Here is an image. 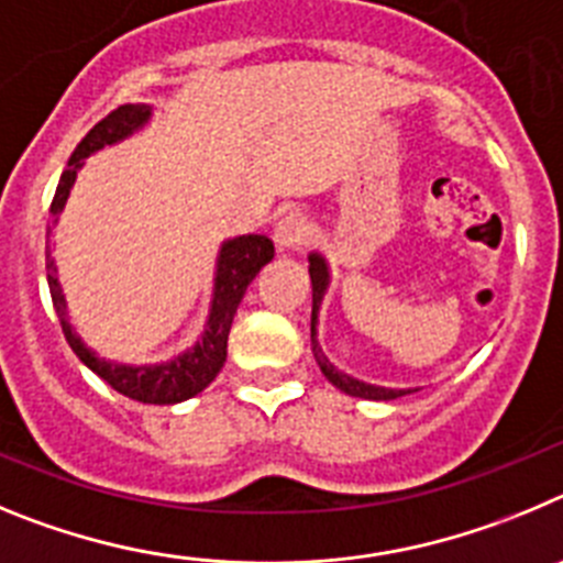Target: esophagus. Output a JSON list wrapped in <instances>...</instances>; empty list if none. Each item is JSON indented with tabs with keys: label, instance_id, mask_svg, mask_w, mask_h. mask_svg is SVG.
<instances>
[{
	"label": "esophagus",
	"instance_id": "obj_1",
	"mask_svg": "<svg viewBox=\"0 0 563 563\" xmlns=\"http://www.w3.org/2000/svg\"><path fill=\"white\" fill-rule=\"evenodd\" d=\"M311 238V224L302 219L300 212H288L275 224V244L280 250H300Z\"/></svg>",
	"mask_w": 563,
	"mask_h": 563
}]
</instances>
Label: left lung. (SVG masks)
<instances>
[{
    "mask_svg": "<svg viewBox=\"0 0 563 563\" xmlns=\"http://www.w3.org/2000/svg\"><path fill=\"white\" fill-rule=\"evenodd\" d=\"M311 288H313V302H311V347H313V356H317L319 362V369L325 373L328 382L333 384V387H339L342 393L353 395V398H369V401H393V398H401V395H407L409 389H387V387H373V384H364V382H356V378L344 376V373H339L336 367H333L331 362H328L325 356H322V351L317 347V339H313V328H317V311H319V300H322V291H325L328 286V269H325V261L319 255H311Z\"/></svg>",
    "mask_w": 563,
    "mask_h": 563,
    "instance_id": "1",
    "label": "left lung"
}]
</instances>
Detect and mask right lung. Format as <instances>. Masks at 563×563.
I'll return each instance as SVG.
<instances>
[{"mask_svg":"<svg viewBox=\"0 0 563 563\" xmlns=\"http://www.w3.org/2000/svg\"><path fill=\"white\" fill-rule=\"evenodd\" d=\"M148 114L151 109L145 103H123L114 111H109V114L80 140L75 154L69 156L67 170L60 174L58 187H55L53 205H49L53 224L55 219H58L64 201H67L69 187H73L75 174H78L80 168V159L95 154V151L103 148V145L118 143V140L129 136L131 131L140 129V125L148 120ZM49 244H53V227H47V283L49 294H53L55 313H58L60 328H64V336H67L69 347H73L75 356H78L86 367L92 369V373H98L111 389H118L120 395H125V398L140 404H179L185 401V398H194L196 393H201L212 378L219 376V369L224 367L227 362V336H230L232 317H235L238 311V302L244 297L246 286L255 280L257 272L275 257V244H272L266 235H241L235 238V241H227L219 257L216 300H212L205 339L196 344L194 351H187L185 356H179L170 364H162V367H125V364H111L106 362V358L95 356L92 351H86L84 342L73 333V328H69L67 322L64 294H60L58 277H55V263Z\"/></svg>","mask_w":563,"mask_h":563,"instance_id":"obj_1","label":"right lung"}]
</instances>
